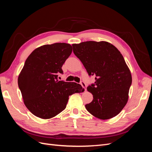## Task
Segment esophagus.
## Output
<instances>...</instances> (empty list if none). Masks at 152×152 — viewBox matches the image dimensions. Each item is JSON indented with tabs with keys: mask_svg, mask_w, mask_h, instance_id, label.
Instances as JSON below:
<instances>
[{
	"mask_svg": "<svg viewBox=\"0 0 152 152\" xmlns=\"http://www.w3.org/2000/svg\"><path fill=\"white\" fill-rule=\"evenodd\" d=\"M80 85L82 86V87H83L85 91H86V89H87V88H86V83H85L84 81H81L80 82Z\"/></svg>",
	"mask_w": 152,
	"mask_h": 152,
	"instance_id": "obj_1",
	"label": "esophagus"
}]
</instances>
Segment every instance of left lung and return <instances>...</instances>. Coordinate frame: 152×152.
I'll return each instance as SVG.
<instances>
[{
  "label": "left lung",
  "mask_w": 152,
  "mask_h": 152,
  "mask_svg": "<svg viewBox=\"0 0 152 152\" xmlns=\"http://www.w3.org/2000/svg\"><path fill=\"white\" fill-rule=\"evenodd\" d=\"M72 46L89 75L96 77L94 84L87 88L93 99L86 108L102 120L115 117L127 103L132 84L130 70L122 54L105 41H87Z\"/></svg>",
  "instance_id": "1"
}]
</instances>
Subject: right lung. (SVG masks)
Instances as JSON below:
<instances>
[{
    "label": "right lung",
    "instance_id": "right-lung-1",
    "mask_svg": "<svg viewBox=\"0 0 152 152\" xmlns=\"http://www.w3.org/2000/svg\"><path fill=\"white\" fill-rule=\"evenodd\" d=\"M72 52L69 44H46L35 49L26 59L18 83L25 106L36 117L56 116L65 109L69 96L84 91L79 84L58 79Z\"/></svg>",
    "mask_w": 152,
    "mask_h": 152
}]
</instances>
